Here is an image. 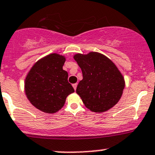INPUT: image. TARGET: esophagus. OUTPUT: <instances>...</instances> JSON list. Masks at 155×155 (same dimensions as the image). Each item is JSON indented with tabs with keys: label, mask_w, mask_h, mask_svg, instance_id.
I'll list each match as a JSON object with an SVG mask.
<instances>
[{
	"label": "esophagus",
	"mask_w": 155,
	"mask_h": 155,
	"mask_svg": "<svg viewBox=\"0 0 155 155\" xmlns=\"http://www.w3.org/2000/svg\"><path fill=\"white\" fill-rule=\"evenodd\" d=\"M73 88H74V90L76 91V87H77V83H75V84H73Z\"/></svg>",
	"instance_id": "obj_1"
}]
</instances>
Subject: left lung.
Wrapping results in <instances>:
<instances>
[{"instance_id": "obj_1", "label": "left lung", "mask_w": 155, "mask_h": 155, "mask_svg": "<svg viewBox=\"0 0 155 155\" xmlns=\"http://www.w3.org/2000/svg\"><path fill=\"white\" fill-rule=\"evenodd\" d=\"M80 67L83 79L76 93L85 107L93 112L102 113L119 102L125 87L123 75L114 63L97 52L73 56Z\"/></svg>"}]
</instances>
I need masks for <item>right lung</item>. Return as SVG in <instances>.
Masks as SVG:
<instances>
[{
    "instance_id": "1",
    "label": "right lung",
    "mask_w": 155,
    "mask_h": 155,
    "mask_svg": "<svg viewBox=\"0 0 155 155\" xmlns=\"http://www.w3.org/2000/svg\"><path fill=\"white\" fill-rule=\"evenodd\" d=\"M65 57L51 53L39 59L27 73L24 90L34 107L48 114H54L64 106L66 98L74 92L68 82V73L63 70Z\"/></svg>"
}]
</instances>
